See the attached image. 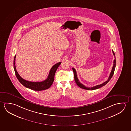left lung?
I'll list each match as a JSON object with an SVG mask.
<instances>
[{
  "label": "left lung",
  "instance_id": "8db88e82",
  "mask_svg": "<svg viewBox=\"0 0 131 131\" xmlns=\"http://www.w3.org/2000/svg\"><path fill=\"white\" fill-rule=\"evenodd\" d=\"M112 52H113L114 56L115 57V59L114 60L113 66V67H112V71H111V73H110V74L109 78H108V79H107V81H106L104 83H103V84H100V85H97L94 86V87H91V88L87 87H86L85 85H83V84H81V83L79 82V79H78V78L77 77V75L76 71L75 70V69H74L73 68L72 69H73V73H74V80H75V83L77 84L78 86L80 88L83 89H84V90H96V89H99V88H101V87H103V86H104V85H105V84H107L108 82L110 80V79H112V77L113 75L114 71H115V68H116V57H115V53H114V52H113V50H112Z\"/></svg>",
  "mask_w": 131,
  "mask_h": 131
}]
</instances>
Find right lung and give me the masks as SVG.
Returning <instances> with one entry per match:
<instances>
[{
    "label": "right lung",
    "mask_w": 131,
    "mask_h": 131,
    "mask_svg": "<svg viewBox=\"0 0 131 131\" xmlns=\"http://www.w3.org/2000/svg\"><path fill=\"white\" fill-rule=\"evenodd\" d=\"M15 58L16 55L15 56L14 59V68L15 72V75L16 77L21 84L26 88L30 89L31 90L36 91H41L45 90L49 88L53 82L54 79V75L56 73V70L59 66L61 62H59L54 65L52 67L49 72L48 77L45 80L41 82H30L28 81L22 79L20 75L18 74L15 67Z\"/></svg>",
    "instance_id": "add662e5"
}]
</instances>
